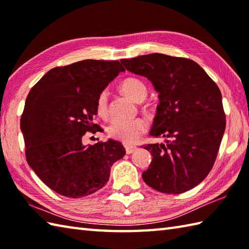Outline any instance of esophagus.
<instances>
[{"label": "esophagus", "instance_id": "esophagus-1", "mask_svg": "<svg viewBox=\"0 0 249 249\" xmlns=\"http://www.w3.org/2000/svg\"><path fill=\"white\" fill-rule=\"evenodd\" d=\"M137 150V146L135 145H125V151L127 154H131V153Z\"/></svg>", "mask_w": 249, "mask_h": 249}]
</instances>
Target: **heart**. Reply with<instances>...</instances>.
<instances>
[{
	"label": "heart",
	"mask_w": 249,
	"mask_h": 249,
	"mask_svg": "<svg viewBox=\"0 0 249 249\" xmlns=\"http://www.w3.org/2000/svg\"><path fill=\"white\" fill-rule=\"evenodd\" d=\"M123 92L134 99L135 102H142L146 96L147 89L145 83L138 78L129 77L123 80L121 84ZM96 110L100 116H106L108 113V92L103 89L96 99ZM147 128L146 122L142 118L131 120L114 119L110 122L107 127V133L110 138L119 140L124 143L135 142L140 136L143 135Z\"/></svg>",
	"instance_id": "1"
}]
</instances>
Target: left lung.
<instances>
[{
    "label": "left lung",
    "mask_w": 249,
    "mask_h": 249,
    "mask_svg": "<svg viewBox=\"0 0 249 249\" xmlns=\"http://www.w3.org/2000/svg\"><path fill=\"white\" fill-rule=\"evenodd\" d=\"M158 92L160 105L150 135L165 143L144 145L153 156L142 173L150 187L169 195L187 192L212 169L226 128L221 93L197 63L161 53L122 59Z\"/></svg>",
    "instance_id": "8db88e82"
}]
</instances>
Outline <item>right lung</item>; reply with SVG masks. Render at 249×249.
I'll return each mask as SVG.
<instances>
[{"mask_svg": "<svg viewBox=\"0 0 249 249\" xmlns=\"http://www.w3.org/2000/svg\"><path fill=\"white\" fill-rule=\"evenodd\" d=\"M121 71L119 61L83 60L52 68L31 89L20 121L26 161L55 193L81 198L97 192L125 155L115 140L82 143L86 133L98 131V94Z\"/></svg>", "mask_w": 249, "mask_h": 249, "instance_id": "obj_1", "label": "right lung"}]
</instances>
